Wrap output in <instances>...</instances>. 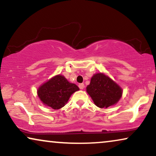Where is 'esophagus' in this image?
Wrapping results in <instances>:
<instances>
[{
	"instance_id": "esophagus-1",
	"label": "esophagus",
	"mask_w": 156,
	"mask_h": 156,
	"mask_svg": "<svg viewBox=\"0 0 156 156\" xmlns=\"http://www.w3.org/2000/svg\"><path fill=\"white\" fill-rule=\"evenodd\" d=\"M78 87L80 90H83V88H84L85 85H84V84H83V83H80V84L78 85Z\"/></svg>"
}]
</instances>
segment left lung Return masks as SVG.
Instances as JSON below:
<instances>
[{"label": "left lung", "instance_id": "left-lung-1", "mask_svg": "<svg viewBox=\"0 0 156 156\" xmlns=\"http://www.w3.org/2000/svg\"><path fill=\"white\" fill-rule=\"evenodd\" d=\"M86 91L100 108H107L117 104L123 92L119 85L102 73L94 74Z\"/></svg>", "mask_w": 156, "mask_h": 156}]
</instances>
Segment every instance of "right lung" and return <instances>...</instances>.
Listing matches in <instances>:
<instances>
[{
  "instance_id": "add662e5",
  "label": "right lung",
  "mask_w": 156,
  "mask_h": 156,
  "mask_svg": "<svg viewBox=\"0 0 156 156\" xmlns=\"http://www.w3.org/2000/svg\"><path fill=\"white\" fill-rule=\"evenodd\" d=\"M78 90L79 87L76 84L69 83L63 76L57 75L41 85L37 90V95L46 106L58 109Z\"/></svg>"
}]
</instances>
